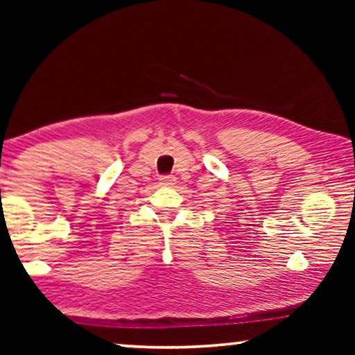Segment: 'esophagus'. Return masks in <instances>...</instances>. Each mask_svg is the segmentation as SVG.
I'll return each instance as SVG.
<instances>
[{
    "label": "esophagus",
    "mask_w": 355,
    "mask_h": 355,
    "mask_svg": "<svg viewBox=\"0 0 355 355\" xmlns=\"http://www.w3.org/2000/svg\"><path fill=\"white\" fill-rule=\"evenodd\" d=\"M159 184H163V186L175 184V177H173V175H163L159 178Z\"/></svg>",
    "instance_id": "34e87169"
}]
</instances>
